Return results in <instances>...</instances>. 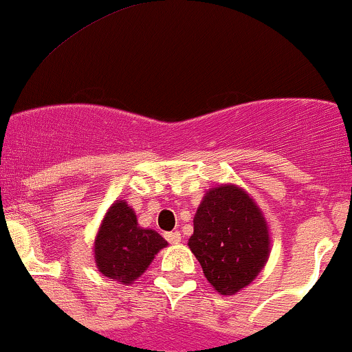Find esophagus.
<instances>
[{
    "label": "esophagus",
    "instance_id": "34e87169",
    "mask_svg": "<svg viewBox=\"0 0 352 352\" xmlns=\"http://www.w3.org/2000/svg\"><path fill=\"white\" fill-rule=\"evenodd\" d=\"M166 240H168L171 245H177L181 241V233L179 232L166 233Z\"/></svg>",
    "mask_w": 352,
    "mask_h": 352
}]
</instances>
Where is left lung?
Returning <instances> with one entry per match:
<instances>
[{
    "mask_svg": "<svg viewBox=\"0 0 352 352\" xmlns=\"http://www.w3.org/2000/svg\"><path fill=\"white\" fill-rule=\"evenodd\" d=\"M188 247L206 280L235 296L258 277L270 255V232L255 199L238 184H218L203 196Z\"/></svg>",
    "mask_w": 352,
    "mask_h": 352,
    "instance_id": "left-lung-1",
    "label": "left lung"
}]
</instances>
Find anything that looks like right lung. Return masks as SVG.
Segmentation results:
<instances>
[{"label": "right lung", "instance_id": "add662e5", "mask_svg": "<svg viewBox=\"0 0 352 352\" xmlns=\"http://www.w3.org/2000/svg\"><path fill=\"white\" fill-rule=\"evenodd\" d=\"M164 247L168 241L160 233L139 226L135 211L127 201L116 199L102 218L92 252L104 277L129 285L144 274Z\"/></svg>", "mask_w": 352, "mask_h": 352}]
</instances>
